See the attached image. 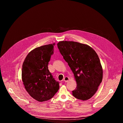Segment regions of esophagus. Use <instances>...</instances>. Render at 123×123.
<instances>
[{
  "instance_id": "1",
  "label": "esophagus",
  "mask_w": 123,
  "mask_h": 123,
  "mask_svg": "<svg viewBox=\"0 0 123 123\" xmlns=\"http://www.w3.org/2000/svg\"><path fill=\"white\" fill-rule=\"evenodd\" d=\"M68 80H69V78L68 77H65L64 78L63 81H64L65 82H68Z\"/></svg>"
}]
</instances>
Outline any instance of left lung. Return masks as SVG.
I'll return each mask as SVG.
<instances>
[{"label":"left lung","mask_w":123,"mask_h":123,"mask_svg":"<svg viewBox=\"0 0 123 123\" xmlns=\"http://www.w3.org/2000/svg\"><path fill=\"white\" fill-rule=\"evenodd\" d=\"M57 47L76 81L73 95L83 101L90 99L103 79L102 67L96 52L88 45L74 41H60Z\"/></svg>","instance_id":"8db88e82"}]
</instances>
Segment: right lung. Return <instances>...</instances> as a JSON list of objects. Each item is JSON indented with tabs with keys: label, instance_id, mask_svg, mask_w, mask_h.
Here are the masks:
<instances>
[{
	"label": "right lung",
	"instance_id": "obj_1",
	"mask_svg": "<svg viewBox=\"0 0 123 123\" xmlns=\"http://www.w3.org/2000/svg\"><path fill=\"white\" fill-rule=\"evenodd\" d=\"M55 43L34 49L26 56L22 65V79L25 88L33 99L39 102L53 97L59 89V83L48 69Z\"/></svg>",
	"mask_w": 123,
	"mask_h": 123
}]
</instances>
